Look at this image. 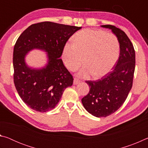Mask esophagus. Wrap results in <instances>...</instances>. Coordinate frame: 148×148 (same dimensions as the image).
Here are the masks:
<instances>
[{
  "instance_id": "obj_1",
  "label": "esophagus",
  "mask_w": 148,
  "mask_h": 148,
  "mask_svg": "<svg viewBox=\"0 0 148 148\" xmlns=\"http://www.w3.org/2000/svg\"><path fill=\"white\" fill-rule=\"evenodd\" d=\"M80 82H81V81H80L79 79H77V78H76V77H75L74 79V85L78 84L80 83Z\"/></svg>"
}]
</instances>
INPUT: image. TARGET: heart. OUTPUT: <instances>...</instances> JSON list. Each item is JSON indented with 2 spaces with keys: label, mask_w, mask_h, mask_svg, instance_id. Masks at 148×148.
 Wrapping results in <instances>:
<instances>
[{
  "label": "heart",
  "mask_w": 148,
  "mask_h": 148,
  "mask_svg": "<svg viewBox=\"0 0 148 148\" xmlns=\"http://www.w3.org/2000/svg\"><path fill=\"white\" fill-rule=\"evenodd\" d=\"M74 42L65 44L62 58L67 68L74 71L83 63L78 76L99 77L106 75L118 59L119 43L113 34L102 30L84 29L74 35Z\"/></svg>",
  "instance_id": "1"
}]
</instances>
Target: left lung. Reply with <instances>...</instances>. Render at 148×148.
Returning a JSON list of instances; mask_svg holds the SVG:
<instances>
[{
	"label": "left lung",
	"mask_w": 148,
	"mask_h": 148,
	"mask_svg": "<svg viewBox=\"0 0 148 148\" xmlns=\"http://www.w3.org/2000/svg\"><path fill=\"white\" fill-rule=\"evenodd\" d=\"M101 27L116 34L120 53L112 71L96 81H86L90 89L82 99V104L89 114L97 117L108 116L122 106L132 88L135 69V51L125 32L111 25Z\"/></svg>",
	"instance_id": "left-lung-1"
}]
</instances>
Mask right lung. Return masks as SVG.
<instances>
[{
	"instance_id": "right-lung-1",
	"label": "right lung",
	"mask_w": 148,
	"mask_h": 148,
	"mask_svg": "<svg viewBox=\"0 0 148 148\" xmlns=\"http://www.w3.org/2000/svg\"><path fill=\"white\" fill-rule=\"evenodd\" d=\"M82 29L66 25L44 21L32 24L17 40L14 48V82L23 101L31 109L46 112L53 109L64 89L73 84V76L60 57L72 34ZM34 49L48 54L46 66L34 69L27 66L24 58Z\"/></svg>"
}]
</instances>
